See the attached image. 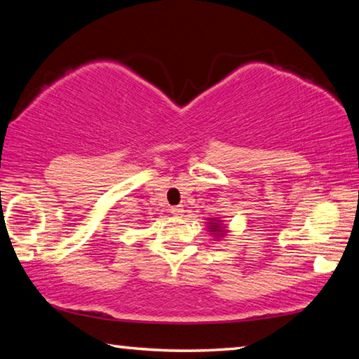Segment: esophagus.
Returning <instances> with one entry per match:
<instances>
[{"mask_svg": "<svg viewBox=\"0 0 359 359\" xmlns=\"http://www.w3.org/2000/svg\"><path fill=\"white\" fill-rule=\"evenodd\" d=\"M171 214L175 215V217L182 215V214H184V208H182V205H175V208H171Z\"/></svg>", "mask_w": 359, "mask_h": 359, "instance_id": "obj_1", "label": "esophagus"}]
</instances>
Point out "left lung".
<instances>
[{
    "label": "left lung",
    "instance_id": "1",
    "mask_svg": "<svg viewBox=\"0 0 359 359\" xmlns=\"http://www.w3.org/2000/svg\"><path fill=\"white\" fill-rule=\"evenodd\" d=\"M209 231H210V234H214L217 239H220V238H223V234H226V229H224L223 223L218 217L210 218L209 220Z\"/></svg>",
    "mask_w": 359,
    "mask_h": 359
}]
</instances>
